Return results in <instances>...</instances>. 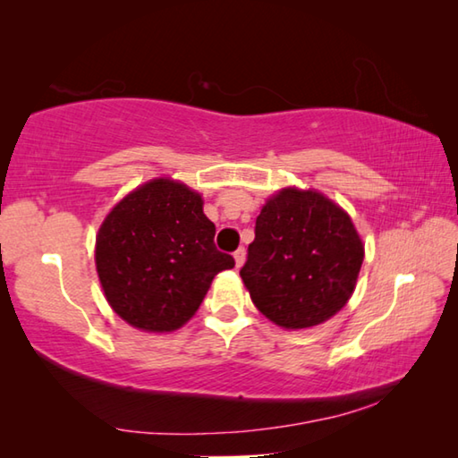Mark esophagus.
Instances as JSON below:
<instances>
[{
	"label": "esophagus",
	"instance_id": "1",
	"mask_svg": "<svg viewBox=\"0 0 458 458\" xmlns=\"http://www.w3.org/2000/svg\"><path fill=\"white\" fill-rule=\"evenodd\" d=\"M244 259H246V250L244 248H238V250L234 252V262H236V268H240L244 265Z\"/></svg>",
	"mask_w": 458,
	"mask_h": 458
}]
</instances>
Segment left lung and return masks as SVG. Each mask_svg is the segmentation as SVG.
<instances>
[{"label":"left lung","mask_w":458,"mask_h":458,"mask_svg":"<svg viewBox=\"0 0 458 458\" xmlns=\"http://www.w3.org/2000/svg\"><path fill=\"white\" fill-rule=\"evenodd\" d=\"M361 262L347 212L315 190L284 188L262 206L240 276L267 319L305 329L345 307Z\"/></svg>","instance_id":"1"}]
</instances>
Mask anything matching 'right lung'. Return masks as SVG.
<instances>
[{
	"mask_svg": "<svg viewBox=\"0 0 458 458\" xmlns=\"http://www.w3.org/2000/svg\"><path fill=\"white\" fill-rule=\"evenodd\" d=\"M214 234L198 191L167 177L139 185L98 228L95 262L108 305L137 329H180L214 276L234 267Z\"/></svg>",
	"mask_w": 458,
	"mask_h": 458,
	"instance_id": "1",
	"label": "right lung"
}]
</instances>
